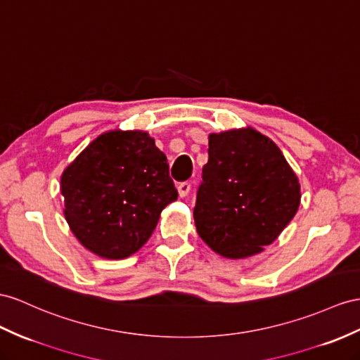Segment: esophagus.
Here are the masks:
<instances>
[{
	"mask_svg": "<svg viewBox=\"0 0 360 360\" xmlns=\"http://www.w3.org/2000/svg\"><path fill=\"white\" fill-rule=\"evenodd\" d=\"M190 188H191V184L190 182H181L178 186V193L181 198H186L188 193H190Z\"/></svg>",
	"mask_w": 360,
	"mask_h": 360,
	"instance_id": "1",
	"label": "esophagus"
}]
</instances>
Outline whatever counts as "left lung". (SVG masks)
I'll return each instance as SVG.
<instances>
[{"label":"left lung","mask_w":360,"mask_h":360,"mask_svg":"<svg viewBox=\"0 0 360 360\" xmlns=\"http://www.w3.org/2000/svg\"><path fill=\"white\" fill-rule=\"evenodd\" d=\"M297 174L281 150L252 127L208 136V162L193 210L199 237L226 259L271 245L297 214Z\"/></svg>","instance_id":"left-lung-1"}]
</instances>
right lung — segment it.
<instances>
[{
	"mask_svg": "<svg viewBox=\"0 0 360 360\" xmlns=\"http://www.w3.org/2000/svg\"><path fill=\"white\" fill-rule=\"evenodd\" d=\"M67 222L86 250L126 259L149 240L161 211L178 199L165 155L141 131L92 141L60 178Z\"/></svg>",
	"mask_w": 360,
	"mask_h": 360,
	"instance_id": "1",
	"label": "right lung"
}]
</instances>
